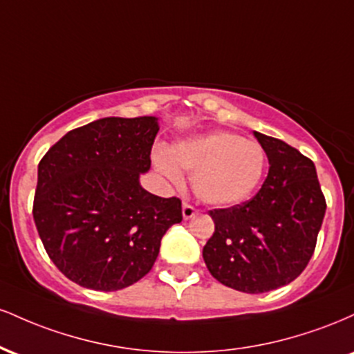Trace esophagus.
<instances>
[{"label": "esophagus", "instance_id": "esophagus-1", "mask_svg": "<svg viewBox=\"0 0 354 354\" xmlns=\"http://www.w3.org/2000/svg\"><path fill=\"white\" fill-rule=\"evenodd\" d=\"M196 213L198 211L194 209L191 205H188V203H185V205H183V219H186V221H188V219L196 216Z\"/></svg>", "mask_w": 354, "mask_h": 354}]
</instances>
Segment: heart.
I'll list each match as a JSON object with an SVG mask.
<instances>
[{"instance_id":"obj_1","label":"heart","mask_w":354,"mask_h":354,"mask_svg":"<svg viewBox=\"0 0 354 354\" xmlns=\"http://www.w3.org/2000/svg\"><path fill=\"white\" fill-rule=\"evenodd\" d=\"M153 163L166 180L181 181V169L191 173V188L209 206H233L248 200L266 169V153L258 141L233 131H209L156 148Z\"/></svg>"}]
</instances>
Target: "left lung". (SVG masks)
Returning <instances> with one entry per match:
<instances>
[{
  "label": "left lung",
  "mask_w": 354,
  "mask_h": 354,
  "mask_svg": "<svg viewBox=\"0 0 354 354\" xmlns=\"http://www.w3.org/2000/svg\"><path fill=\"white\" fill-rule=\"evenodd\" d=\"M253 135L270 163L266 180L250 201L209 211L214 233L203 248V259L225 286L259 295L303 273L326 201L310 158L281 140Z\"/></svg>",
  "instance_id": "obj_1"
}]
</instances>
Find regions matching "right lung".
<instances>
[{
	"instance_id": "right-lung-1",
	"label": "right lung",
	"mask_w": 354,
	"mask_h": 354,
	"mask_svg": "<svg viewBox=\"0 0 354 354\" xmlns=\"http://www.w3.org/2000/svg\"><path fill=\"white\" fill-rule=\"evenodd\" d=\"M156 116L101 118L66 133L38 165L33 218L71 281L118 291L149 273L161 238L183 219L178 198L146 191Z\"/></svg>"
}]
</instances>
